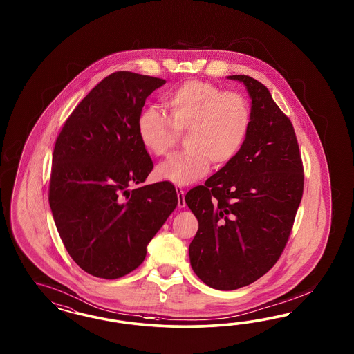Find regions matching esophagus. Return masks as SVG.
I'll list each match as a JSON object with an SVG mask.
<instances>
[{
  "label": "esophagus",
  "mask_w": 354,
  "mask_h": 354,
  "mask_svg": "<svg viewBox=\"0 0 354 354\" xmlns=\"http://www.w3.org/2000/svg\"><path fill=\"white\" fill-rule=\"evenodd\" d=\"M176 193H178V206L179 207H185V200H184V191L180 187H176Z\"/></svg>",
  "instance_id": "esophagus-1"
}]
</instances>
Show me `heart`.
I'll list each match as a JSON object with an SVG mask.
<instances>
[{"label":"heart","instance_id":"b5f03b06","mask_svg":"<svg viewBox=\"0 0 354 354\" xmlns=\"http://www.w3.org/2000/svg\"><path fill=\"white\" fill-rule=\"evenodd\" d=\"M167 117L149 107L138 118V136L151 156H166L185 132L180 153L158 165L156 174L176 185L196 182L210 169L232 161L247 140L252 110L247 97L210 82L185 80L165 97Z\"/></svg>","mask_w":354,"mask_h":354}]
</instances>
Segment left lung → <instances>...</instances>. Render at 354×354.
<instances>
[{
	"instance_id": "1",
	"label": "left lung",
	"mask_w": 354,
	"mask_h": 354,
	"mask_svg": "<svg viewBox=\"0 0 354 354\" xmlns=\"http://www.w3.org/2000/svg\"><path fill=\"white\" fill-rule=\"evenodd\" d=\"M252 124L239 154L185 194L198 221L189 245L194 274L232 290L265 275L281 256L304 192V166L290 118L268 88L248 75Z\"/></svg>"
}]
</instances>
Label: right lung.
<instances>
[{"label":"right lung","instance_id":"1","mask_svg":"<svg viewBox=\"0 0 354 354\" xmlns=\"http://www.w3.org/2000/svg\"><path fill=\"white\" fill-rule=\"evenodd\" d=\"M165 83L129 71L110 74L74 109L55 141L54 222L70 257L97 278H122L139 268L178 205L171 183L142 184L153 161L140 142L138 118L147 97Z\"/></svg>","mask_w":354,"mask_h":354}]
</instances>
